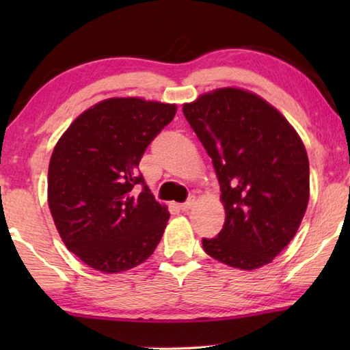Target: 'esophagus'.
Here are the masks:
<instances>
[{
    "label": "esophagus",
    "instance_id": "1",
    "mask_svg": "<svg viewBox=\"0 0 350 350\" xmlns=\"http://www.w3.org/2000/svg\"><path fill=\"white\" fill-rule=\"evenodd\" d=\"M194 202H196V199H194V196H189L188 200H185V202L179 205V208H180L182 211H188V210L191 208V206L194 205Z\"/></svg>",
    "mask_w": 350,
    "mask_h": 350
}]
</instances>
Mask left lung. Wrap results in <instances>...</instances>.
<instances>
[{
  "instance_id": "1",
  "label": "left lung",
  "mask_w": 350,
  "mask_h": 350,
  "mask_svg": "<svg viewBox=\"0 0 350 350\" xmlns=\"http://www.w3.org/2000/svg\"><path fill=\"white\" fill-rule=\"evenodd\" d=\"M213 161L225 222L206 254L254 270L288 245L309 204V159L292 125L254 94L222 88L183 105Z\"/></svg>"
}]
</instances>
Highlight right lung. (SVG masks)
Segmentation results:
<instances>
[{
	"mask_svg": "<svg viewBox=\"0 0 350 350\" xmlns=\"http://www.w3.org/2000/svg\"><path fill=\"white\" fill-rule=\"evenodd\" d=\"M174 116L176 105L108 98L77 117L55 145L49 208L64 244L90 267L129 270L161 242L170 213L156 202L139 163Z\"/></svg>",
	"mask_w": 350,
	"mask_h": 350,
	"instance_id": "1",
	"label": "right lung"
}]
</instances>
